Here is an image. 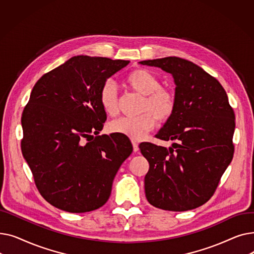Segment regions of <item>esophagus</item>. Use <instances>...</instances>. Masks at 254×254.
Segmentation results:
<instances>
[{
	"label": "esophagus",
	"instance_id": "1",
	"mask_svg": "<svg viewBox=\"0 0 254 254\" xmlns=\"http://www.w3.org/2000/svg\"><path fill=\"white\" fill-rule=\"evenodd\" d=\"M132 149H134V152H138L139 151V146L138 143L136 141H132Z\"/></svg>",
	"mask_w": 254,
	"mask_h": 254
}]
</instances>
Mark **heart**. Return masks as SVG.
I'll use <instances>...</instances> for the list:
<instances>
[{
	"label": "heart",
	"instance_id": "b5f03b06",
	"mask_svg": "<svg viewBox=\"0 0 254 254\" xmlns=\"http://www.w3.org/2000/svg\"><path fill=\"white\" fill-rule=\"evenodd\" d=\"M127 86L144 97L141 111L136 117H122L109 125L112 132L126 136L134 141L145 137L155 125V118L165 123L175 111L176 99L173 92L161 87L159 79L149 70L143 68L131 71L126 78ZM100 104L108 116H116L119 112L117 90L111 81L103 84L99 95Z\"/></svg>",
	"mask_w": 254,
	"mask_h": 254
}]
</instances>
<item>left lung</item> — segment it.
Instances as JSON below:
<instances>
[{
	"instance_id": "left-lung-1",
	"label": "left lung",
	"mask_w": 254,
	"mask_h": 254,
	"mask_svg": "<svg viewBox=\"0 0 254 254\" xmlns=\"http://www.w3.org/2000/svg\"><path fill=\"white\" fill-rule=\"evenodd\" d=\"M140 64L172 74L176 84L175 111L155 137L177 143L169 149L148 142L139 145L149 163L146 198L163 210L197 208L214 194L233 159L234 110L218 80L192 62L168 57Z\"/></svg>"
}]
</instances>
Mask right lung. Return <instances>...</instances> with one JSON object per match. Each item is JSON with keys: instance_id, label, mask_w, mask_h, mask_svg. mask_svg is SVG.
<instances>
[{"instance_id": "obj_1", "label": "right lung", "mask_w": 254, "mask_h": 254, "mask_svg": "<svg viewBox=\"0 0 254 254\" xmlns=\"http://www.w3.org/2000/svg\"><path fill=\"white\" fill-rule=\"evenodd\" d=\"M128 63L77 56L35 84L21 116V151L39 192L52 206L84 213L108 201L132 146L125 136L91 134H99L107 119L101 87Z\"/></svg>"}]
</instances>
